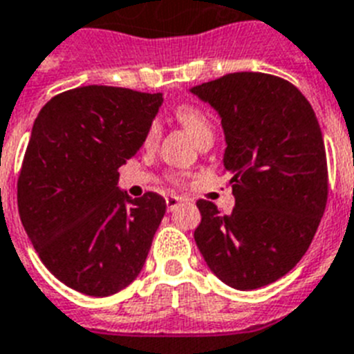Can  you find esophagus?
<instances>
[{
    "instance_id": "esophagus-1",
    "label": "esophagus",
    "mask_w": 354,
    "mask_h": 354,
    "mask_svg": "<svg viewBox=\"0 0 354 354\" xmlns=\"http://www.w3.org/2000/svg\"><path fill=\"white\" fill-rule=\"evenodd\" d=\"M180 203H183V198L177 197V195H166V208H168V212H174Z\"/></svg>"
}]
</instances>
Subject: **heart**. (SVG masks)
<instances>
[{
  "label": "heart",
  "mask_w": 354,
  "mask_h": 354,
  "mask_svg": "<svg viewBox=\"0 0 354 354\" xmlns=\"http://www.w3.org/2000/svg\"><path fill=\"white\" fill-rule=\"evenodd\" d=\"M175 118L184 127V130L195 137L198 145L203 142L213 141V122L208 113L204 112L203 108L194 106V104H180L175 110ZM160 136V124L153 121L146 130L145 145L150 146L159 139Z\"/></svg>",
  "instance_id": "obj_1"
}]
</instances>
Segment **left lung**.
<instances>
[{
    "mask_svg": "<svg viewBox=\"0 0 354 354\" xmlns=\"http://www.w3.org/2000/svg\"><path fill=\"white\" fill-rule=\"evenodd\" d=\"M223 118L224 171L235 206L197 201L194 236L209 270L257 289L293 270L313 241L329 194L322 131L309 101L279 75L235 72L194 86Z\"/></svg>",
    "mask_w": 354,
    "mask_h": 354,
    "instance_id": "1",
    "label": "left lung"
}]
</instances>
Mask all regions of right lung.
<instances>
[{"label": "right lung", "mask_w": 354, "mask_h": 354, "mask_svg": "<svg viewBox=\"0 0 354 354\" xmlns=\"http://www.w3.org/2000/svg\"><path fill=\"white\" fill-rule=\"evenodd\" d=\"M160 103V93L90 84L54 95L34 121L17 209L41 262L79 293H118L145 266L166 201L130 198L118 180Z\"/></svg>", "instance_id": "right-lung-1"}]
</instances>
